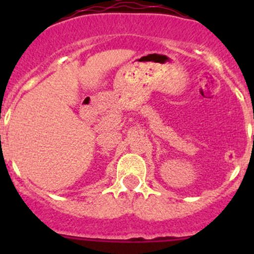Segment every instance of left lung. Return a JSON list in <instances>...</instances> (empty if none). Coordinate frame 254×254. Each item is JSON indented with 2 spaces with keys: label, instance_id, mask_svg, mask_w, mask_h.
<instances>
[{
  "label": "left lung",
  "instance_id": "left-lung-1",
  "mask_svg": "<svg viewBox=\"0 0 254 254\" xmlns=\"http://www.w3.org/2000/svg\"><path fill=\"white\" fill-rule=\"evenodd\" d=\"M253 141H254V139H253Z\"/></svg>",
  "mask_w": 254,
  "mask_h": 254
}]
</instances>
